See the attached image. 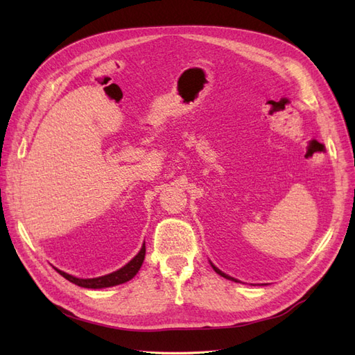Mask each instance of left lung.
<instances>
[{
  "label": "left lung",
  "instance_id": "obj_1",
  "mask_svg": "<svg viewBox=\"0 0 355 355\" xmlns=\"http://www.w3.org/2000/svg\"><path fill=\"white\" fill-rule=\"evenodd\" d=\"M213 266V270L214 271H216L219 275H222V277H225V278H228V280H232V282H237V280H235V278H232V277H230V275H227V274H223L220 270H218V268L216 266H214V265H211Z\"/></svg>",
  "mask_w": 355,
  "mask_h": 355
}]
</instances>
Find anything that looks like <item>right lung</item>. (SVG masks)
I'll return each mask as SVG.
<instances>
[{"label":"right lung","instance_id":"1","mask_svg":"<svg viewBox=\"0 0 355 355\" xmlns=\"http://www.w3.org/2000/svg\"><path fill=\"white\" fill-rule=\"evenodd\" d=\"M145 244L142 245L141 252H139L133 259L128 262L125 266H123L121 270H118L115 272H111L108 275H103V277H98V278H77V277H72L67 272L63 271H59L58 272L65 277L68 282L77 284L80 287H85V288H102V287H112V286H116V284H123L128 280H132V278L137 274V271L141 270V266L144 263V259H145Z\"/></svg>","mask_w":355,"mask_h":355}]
</instances>
